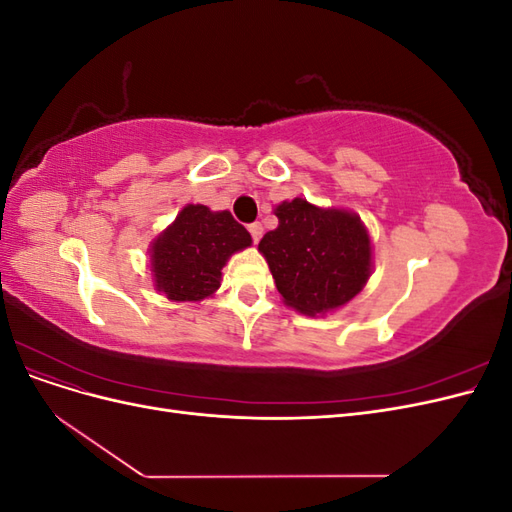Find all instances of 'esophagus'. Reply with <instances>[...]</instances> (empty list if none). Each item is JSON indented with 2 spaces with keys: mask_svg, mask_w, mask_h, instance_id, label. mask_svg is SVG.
Returning <instances> with one entry per match:
<instances>
[{
  "mask_svg": "<svg viewBox=\"0 0 512 512\" xmlns=\"http://www.w3.org/2000/svg\"><path fill=\"white\" fill-rule=\"evenodd\" d=\"M247 228H250V235H252L254 243H258L260 237H262V224H260V222H254V224H250Z\"/></svg>",
  "mask_w": 512,
  "mask_h": 512,
  "instance_id": "esophagus-1",
  "label": "esophagus"
}]
</instances>
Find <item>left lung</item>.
<instances>
[{
	"label": "left lung",
	"instance_id": "8db88e82",
	"mask_svg": "<svg viewBox=\"0 0 512 512\" xmlns=\"http://www.w3.org/2000/svg\"><path fill=\"white\" fill-rule=\"evenodd\" d=\"M275 215L280 224L260 239L258 250L286 305L318 316L363 290L371 275V239L359 215L305 198L284 200Z\"/></svg>",
	"mask_w": 512,
	"mask_h": 512
}]
</instances>
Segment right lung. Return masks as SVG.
Here are the masks:
<instances>
[{
  "label": "right lung",
  "instance_id": "1",
  "mask_svg": "<svg viewBox=\"0 0 512 512\" xmlns=\"http://www.w3.org/2000/svg\"><path fill=\"white\" fill-rule=\"evenodd\" d=\"M252 245V237L230 211L188 205L153 239L151 275L170 301H203L220 288L228 258Z\"/></svg>",
  "mask_w": 512,
  "mask_h": 512
}]
</instances>
